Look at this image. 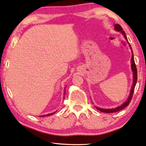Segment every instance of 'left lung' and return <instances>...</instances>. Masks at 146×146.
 Here are the masks:
<instances>
[{
    "label": "left lung",
    "instance_id": "left-lung-1",
    "mask_svg": "<svg viewBox=\"0 0 146 146\" xmlns=\"http://www.w3.org/2000/svg\"><path fill=\"white\" fill-rule=\"evenodd\" d=\"M115 29L116 31H120L122 34H123L124 38H125V39L126 41H128V39L127 37H126V35L125 34V32L123 31V29H122V27L120 26L119 24H115ZM129 44V43H128ZM129 47H130L131 50H132V47H131V45L129 44ZM132 53H133V51L132 50ZM131 68H132V70L133 72V84H132V88H131V90H130V96L128 97V98L127 99V100H126L125 102H124L123 104L122 105H120V106H119L117 107H116L115 109H101V108H99V107H97L96 108L97 109H98L99 111H100L101 112H103V113H115V112H118L120 111V110L123 109L125 108L126 107H127L128 105H129V103H130V101L132 100V96H133V94H134V88H135V86H136V82H137V78H138V74H137V69H136V64H135V62H134V55H132V58H131Z\"/></svg>",
    "mask_w": 146,
    "mask_h": 146
}]
</instances>
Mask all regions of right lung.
<instances>
[{"mask_svg":"<svg viewBox=\"0 0 146 146\" xmlns=\"http://www.w3.org/2000/svg\"><path fill=\"white\" fill-rule=\"evenodd\" d=\"M64 94H65V92H64ZM54 113H55V112H54ZM54 113H50V114H48V115H46V116H48V115H53V114ZM45 115H43V116H40V117H45Z\"/></svg>","mask_w":146,"mask_h":146,"instance_id":"add662e5","label":"right lung"}]
</instances>
